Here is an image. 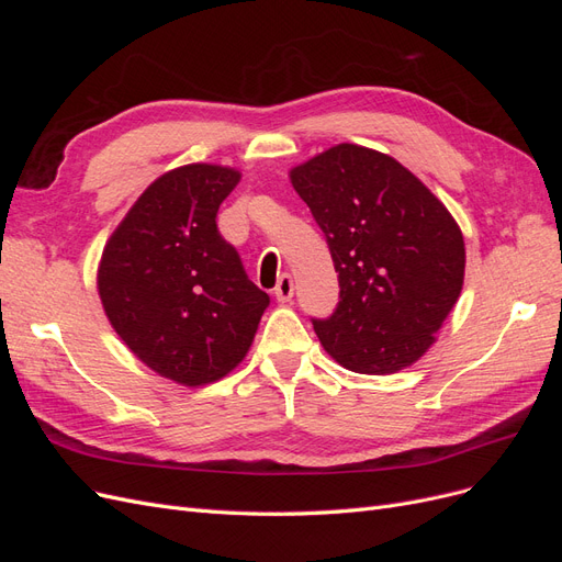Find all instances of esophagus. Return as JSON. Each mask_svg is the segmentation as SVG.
<instances>
[{"mask_svg":"<svg viewBox=\"0 0 562 562\" xmlns=\"http://www.w3.org/2000/svg\"><path fill=\"white\" fill-rule=\"evenodd\" d=\"M295 293V283H293V277L291 274H283L279 281H277V288H274V297L279 302H291Z\"/></svg>","mask_w":562,"mask_h":562,"instance_id":"34e87169","label":"esophagus"}]
</instances>
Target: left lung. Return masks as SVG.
I'll return each instance as SVG.
<instances>
[{"instance_id":"1","label":"left lung","mask_w":562,"mask_h":562,"mask_svg":"<svg viewBox=\"0 0 562 562\" xmlns=\"http://www.w3.org/2000/svg\"><path fill=\"white\" fill-rule=\"evenodd\" d=\"M291 182L326 234L339 302L314 330L333 359L363 375L413 366L434 345L464 283V236L405 166L335 145Z\"/></svg>"}]
</instances>
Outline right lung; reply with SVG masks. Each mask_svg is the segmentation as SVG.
<instances>
[{"label":"right lung","mask_w":562,"mask_h":562,"mask_svg":"<svg viewBox=\"0 0 562 562\" xmlns=\"http://www.w3.org/2000/svg\"><path fill=\"white\" fill-rule=\"evenodd\" d=\"M239 180L213 164L164 173L114 229L98 267L116 335L147 368L184 386L239 366L269 304L215 223Z\"/></svg>","instance_id":"add662e5"}]
</instances>
